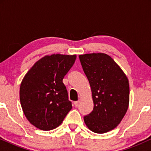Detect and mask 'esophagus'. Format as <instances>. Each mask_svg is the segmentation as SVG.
<instances>
[{
  "label": "esophagus",
  "mask_w": 151,
  "mask_h": 151,
  "mask_svg": "<svg viewBox=\"0 0 151 151\" xmlns=\"http://www.w3.org/2000/svg\"><path fill=\"white\" fill-rule=\"evenodd\" d=\"M79 101H74V106H75V107H77L78 106H79Z\"/></svg>",
  "instance_id": "obj_1"
}]
</instances>
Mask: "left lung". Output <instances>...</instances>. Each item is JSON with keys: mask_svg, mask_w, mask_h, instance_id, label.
Segmentation results:
<instances>
[{"mask_svg": "<svg viewBox=\"0 0 151 151\" xmlns=\"http://www.w3.org/2000/svg\"><path fill=\"white\" fill-rule=\"evenodd\" d=\"M79 58L93 101V111L84 117V123L93 132L106 133L120 124L129 108V79L106 54H85Z\"/></svg>", "mask_w": 151, "mask_h": 151, "instance_id": "8db88e82", "label": "left lung"}]
</instances>
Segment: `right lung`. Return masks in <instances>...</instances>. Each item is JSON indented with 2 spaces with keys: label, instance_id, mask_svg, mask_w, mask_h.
Returning <instances> with one entry per match:
<instances>
[{
  "label": "right lung",
  "instance_id": "add662e5",
  "mask_svg": "<svg viewBox=\"0 0 151 151\" xmlns=\"http://www.w3.org/2000/svg\"><path fill=\"white\" fill-rule=\"evenodd\" d=\"M76 58V55H46L36 62L22 79L20 104L27 120L37 129L50 131L58 127L72 109L62 79Z\"/></svg>",
  "mask_w": 151,
  "mask_h": 151
}]
</instances>
